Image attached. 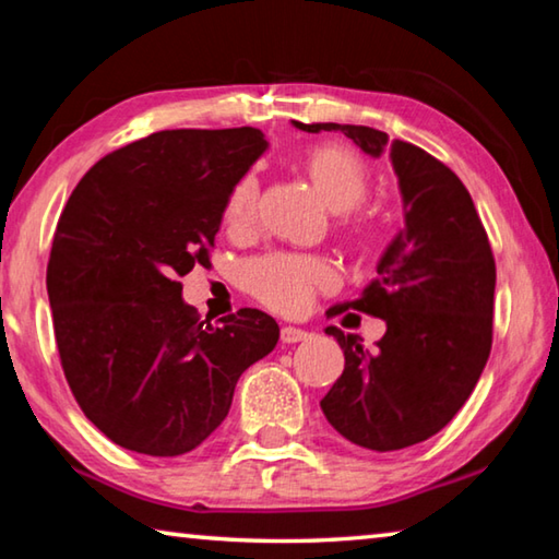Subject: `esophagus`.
<instances>
[{
    "label": "esophagus",
    "instance_id": "obj_1",
    "mask_svg": "<svg viewBox=\"0 0 559 559\" xmlns=\"http://www.w3.org/2000/svg\"><path fill=\"white\" fill-rule=\"evenodd\" d=\"M306 337H308V333H306V330H300V328H293V325L281 328V343H286V345L300 343V340H306Z\"/></svg>",
    "mask_w": 559,
    "mask_h": 559
}]
</instances>
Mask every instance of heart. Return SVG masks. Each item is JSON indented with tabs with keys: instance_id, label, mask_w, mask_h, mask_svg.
<instances>
[{
	"instance_id": "obj_1",
	"label": "heart",
	"mask_w": 559,
	"mask_h": 559,
	"mask_svg": "<svg viewBox=\"0 0 559 559\" xmlns=\"http://www.w3.org/2000/svg\"><path fill=\"white\" fill-rule=\"evenodd\" d=\"M306 173L323 197L325 204L343 214V226L353 239L372 231V222L355 216L353 210L362 204L370 192V167L359 153L347 145H318L306 155ZM259 185L251 175L234 185L226 200L224 219L229 229L243 231L257 219ZM335 283V271L325 259L306 253L276 251L249 261L243 266V286L253 298L278 313H302L318 290Z\"/></svg>"
}]
</instances>
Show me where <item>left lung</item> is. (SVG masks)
<instances>
[{
    "label": "left lung",
    "instance_id": "obj_1",
    "mask_svg": "<svg viewBox=\"0 0 559 559\" xmlns=\"http://www.w3.org/2000/svg\"><path fill=\"white\" fill-rule=\"evenodd\" d=\"M306 132L340 130L362 150L390 153L400 179L404 226L386 246L377 278L330 316L359 310L382 318L374 353L335 325L345 370L323 402L325 419L362 449L396 451L427 441L456 416L493 343L496 261L468 189L421 147L382 130L293 120Z\"/></svg>",
    "mask_w": 559,
    "mask_h": 559
}]
</instances>
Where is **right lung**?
<instances>
[{"label":"right lung","mask_w":559,"mask_h":559,"mask_svg":"<svg viewBox=\"0 0 559 559\" xmlns=\"http://www.w3.org/2000/svg\"><path fill=\"white\" fill-rule=\"evenodd\" d=\"M266 147L257 128L159 130L93 165L63 206L46 269L56 347L83 414L122 449L200 447L278 343L257 308L202 323L179 283L210 266L226 200Z\"/></svg>","instance_id":"add662e5"}]
</instances>
